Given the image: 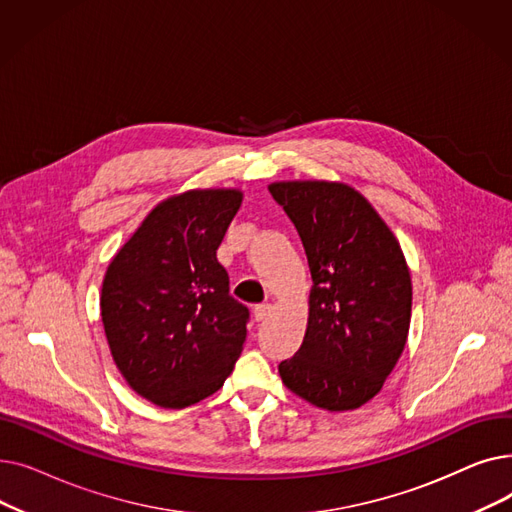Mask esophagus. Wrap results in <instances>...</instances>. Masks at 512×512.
Here are the masks:
<instances>
[{"mask_svg": "<svg viewBox=\"0 0 512 512\" xmlns=\"http://www.w3.org/2000/svg\"><path fill=\"white\" fill-rule=\"evenodd\" d=\"M253 313H255V319H257V321H263V319L270 317L272 305H270V303H261V305H257V307L253 309Z\"/></svg>", "mask_w": 512, "mask_h": 512, "instance_id": "34e87169", "label": "esophagus"}]
</instances>
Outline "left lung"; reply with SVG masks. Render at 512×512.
<instances>
[{
    "mask_svg": "<svg viewBox=\"0 0 512 512\" xmlns=\"http://www.w3.org/2000/svg\"><path fill=\"white\" fill-rule=\"evenodd\" d=\"M311 270L303 344L278 365L288 390L326 411H353L378 394L407 344L411 274L396 236L342 182H274Z\"/></svg>",
    "mask_w": 512,
    "mask_h": 512,
    "instance_id": "8db88e82",
    "label": "left lung"
}]
</instances>
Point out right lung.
Wrapping results in <instances>:
<instances>
[{"label": "right lung", "instance_id": "obj_1", "mask_svg": "<svg viewBox=\"0 0 512 512\" xmlns=\"http://www.w3.org/2000/svg\"><path fill=\"white\" fill-rule=\"evenodd\" d=\"M242 203L236 188L161 201L107 267L101 319L128 386L184 409L218 392L247 338L249 309L230 297L215 257Z\"/></svg>", "mask_w": 512, "mask_h": 512}]
</instances>
